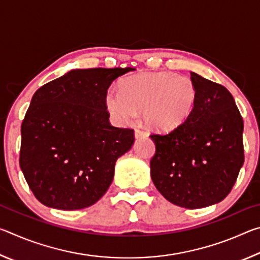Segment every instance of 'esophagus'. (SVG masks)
I'll return each instance as SVG.
<instances>
[{"label":"esophagus","mask_w":260,"mask_h":260,"mask_svg":"<svg viewBox=\"0 0 260 260\" xmlns=\"http://www.w3.org/2000/svg\"><path fill=\"white\" fill-rule=\"evenodd\" d=\"M134 134H135V138L136 139H140V138H143L144 135H146V133L142 129H139V128H135L134 131Z\"/></svg>","instance_id":"1"}]
</instances>
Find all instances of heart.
Segmentation results:
<instances>
[{
    "label": "heart",
    "instance_id": "heart-1",
    "mask_svg": "<svg viewBox=\"0 0 260 260\" xmlns=\"http://www.w3.org/2000/svg\"><path fill=\"white\" fill-rule=\"evenodd\" d=\"M121 94L109 90L105 108L117 122L133 120L142 111L149 128L171 132L181 126L195 108L197 89L191 78L171 71L144 72L124 79Z\"/></svg>",
    "mask_w": 260,
    "mask_h": 260
}]
</instances>
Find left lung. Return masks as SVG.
<instances>
[{
	"label": "left lung",
	"mask_w": 260,
	"mask_h": 260,
	"mask_svg": "<svg viewBox=\"0 0 260 260\" xmlns=\"http://www.w3.org/2000/svg\"><path fill=\"white\" fill-rule=\"evenodd\" d=\"M197 101L190 117L166 134L152 133L151 179L167 201L186 209L221 202L244 162L243 119L226 87L190 72Z\"/></svg>",
	"instance_id": "obj_1"
}]
</instances>
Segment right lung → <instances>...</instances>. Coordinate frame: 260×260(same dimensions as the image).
I'll list each match as a JSON object with an SVG mask.
<instances>
[{"label":"right lung","instance_id":"right-lung-1","mask_svg":"<svg viewBox=\"0 0 260 260\" xmlns=\"http://www.w3.org/2000/svg\"><path fill=\"white\" fill-rule=\"evenodd\" d=\"M133 70H73L35 91L21 122L19 165L42 204L79 210L107 192L117 159L135 136L110 124L105 95Z\"/></svg>","mask_w":260,"mask_h":260}]
</instances>
